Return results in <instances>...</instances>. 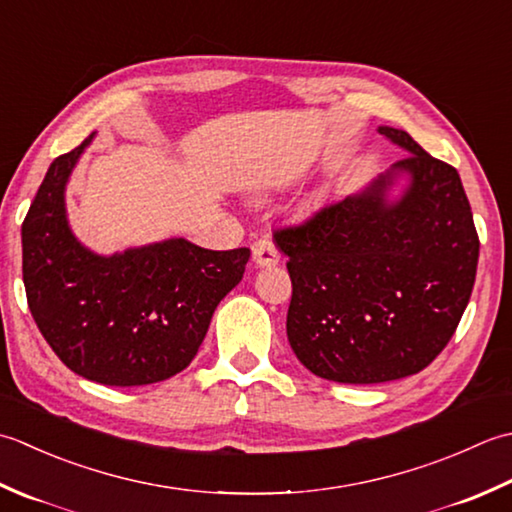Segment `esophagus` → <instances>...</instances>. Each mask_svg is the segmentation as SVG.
<instances>
[{
    "label": "esophagus",
    "instance_id": "esophagus-1",
    "mask_svg": "<svg viewBox=\"0 0 512 512\" xmlns=\"http://www.w3.org/2000/svg\"><path fill=\"white\" fill-rule=\"evenodd\" d=\"M252 258H254L256 267H274V265H278L280 254H278L276 245L271 243L269 238H260V241H256L252 245Z\"/></svg>",
    "mask_w": 512,
    "mask_h": 512
}]
</instances>
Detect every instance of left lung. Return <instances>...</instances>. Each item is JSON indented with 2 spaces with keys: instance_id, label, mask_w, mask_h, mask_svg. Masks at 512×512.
<instances>
[{
  "instance_id": "left-lung-1",
  "label": "left lung",
  "mask_w": 512,
  "mask_h": 512,
  "mask_svg": "<svg viewBox=\"0 0 512 512\" xmlns=\"http://www.w3.org/2000/svg\"><path fill=\"white\" fill-rule=\"evenodd\" d=\"M378 132L409 154L344 201L274 232L294 287L291 349L318 378L342 384L429 367L460 325L479 258L457 170L404 130ZM402 178L407 185L393 197Z\"/></svg>"
}]
</instances>
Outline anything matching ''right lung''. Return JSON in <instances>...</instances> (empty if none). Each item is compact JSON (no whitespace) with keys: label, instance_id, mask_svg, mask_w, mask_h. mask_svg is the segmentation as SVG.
I'll use <instances>...</instances> for the list:
<instances>
[{"label":"right lung","instance_id":"1","mask_svg":"<svg viewBox=\"0 0 512 512\" xmlns=\"http://www.w3.org/2000/svg\"><path fill=\"white\" fill-rule=\"evenodd\" d=\"M95 132L57 156L22 225L24 287L41 336L70 371L108 387L168 380L196 356L249 249L185 238L95 254L72 234L66 185Z\"/></svg>","mask_w":512,"mask_h":512}]
</instances>
